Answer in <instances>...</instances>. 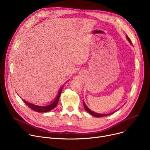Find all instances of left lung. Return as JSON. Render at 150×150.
Instances as JSON below:
<instances>
[{
  "label": "left lung",
  "instance_id": "1",
  "mask_svg": "<svg viewBox=\"0 0 150 150\" xmlns=\"http://www.w3.org/2000/svg\"><path fill=\"white\" fill-rule=\"evenodd\" d=\"M127 40L128 41V42L131 44V45H132V42H131V41L130 40V39L129 38V37L127 35ZM83 105H84V109H85V110L87 112H88L90 114H91L92 116H94V117H105V116H106V115H111V114H113V113H114L115 112H116L117 111H114V112H111V113H109V114H99V113H97V112H93V111H92V110H91L89 108H88V106L86 105V104H85V103L83 101Z\"/></svg>",
  "mask_w": 150,
  "mask_h": 150
}]
</instances>
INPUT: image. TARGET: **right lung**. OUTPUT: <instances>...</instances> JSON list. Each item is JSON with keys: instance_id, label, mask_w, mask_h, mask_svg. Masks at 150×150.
<instances>
[{"instance_id": "obj_1", "label": "right lung", "mask_w": 150, "mask_h": 150, "mask_svg": "<svg viewBox=\"0 0 150 150\" xmlns=\"http://www.w3.org/2000/svg\"><path fill=\"white\" fill-rule=\"evenodd\" d=\"M63 86H64V85H63ZM62 88H63V86H62V87L60 88V89H59V91L58 92V95L56 97H55V98L52 101V103L50 105H46V106H41L36 105H34V104H32V103H29V102H28V101H27L25 100H23L22 98V99L23 101L24 102V103L30 108H31L34 111H36V112H49V111H51V110H52L53 108H54L55 107L57 106Z\"/></svg>"}]
</instances>
